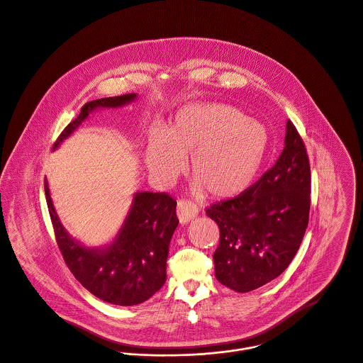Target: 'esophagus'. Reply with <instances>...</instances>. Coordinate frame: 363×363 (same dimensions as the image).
<instances>
[{
    "label": "esophagus",
    "instance_id": "34e87169",
    "mask_svg": "<svg viewBox=\"0 0 363 363\" xmlns=\"http://www.w3.org/2000/svg\"><path fill=\"white\" fill-rule=\"evenodd\" d=\"M198 208L195 203L189 201H179L177 205V216L181 224L189 223L192 218H196L198 215Z\"/></svg>",
    "mask_w": 363,
    "mask_h": 363
}]
</instances>
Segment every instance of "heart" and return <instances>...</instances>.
Wrapping results in <instances>:
<instances>
[{
	"mask_svg": "<svg viewBox=\"0 0 363 363\" xmlns=\"http://www.w3.org/2000/svg\"><path fill=\"white\" fill-rule=\"evenodd\" d=\"M269 147L264 123L227 104H186L161 133L147 143L145 164L150 177L162 186L172 185L185 169L194 191L215 199L244 194L258 177Z\"/></svg>",
	"mask_w": 363,
	"mask_h": 363,
	"instance_id": "heart-1",
	"label": "heart"
}]
</instances>
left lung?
I'll list each match as a JSON object with an SVG mask.
<instances>
[{"mask_svg":"<svg viewBox=\"0 0 363 363\" xmlns=\"http://www.w3.org/2000/svg\"><path fill=\"white\" fill-rule=\"evenodd\" d=\"M310 182L306 147L288 121L275 165L240 196L206 209L220 228L213 261L221 285L247 293L289 267L308 224Z\"/></svg>","mask_w":363,"mask_h":363,"instance_id":"8db88e82","label":"left lung"}]
</instances>
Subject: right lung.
<instances>
[{
	"instance_id": "add662e5",
	"label": "right lung",
	"mask_w": 363,
	"mask_h": 363,
	"mask_svg": "<svg viewBox=\"0 0 363 363\" xmlns=\"http://www.w3.org/2000/svg\"><path fill=\"white\" fill-rule=\"evenodd\" d=\"M138 94L91 101L63 130L53 150L99 109H116L132 104ZM45 192L56 240L75 279L98 298L116 306H136L162 288L167 279V257L178 225L177 202L165 194L136 192L128 216L115 238L102 247H88L73 238L55 209L48 179Z\"/></svg>"
}]
</instances>
